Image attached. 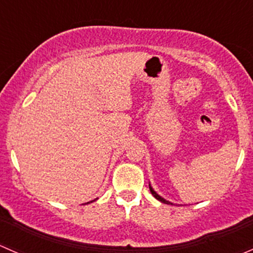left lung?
I'll use <instances>...</instances> for the list:
<instances>
[{"mask_svg":"<svg viewBox=\"0 0 253 253\" xmlns=\"http://www.w3.org/2000/svg\"><path fill=\"white\" fill-rule=\"evenodd\" d=\"M150 191H151V194H152V195H153V196H155V197H156V199H157V200H158V201L163 202V204H170V202H169V201H167V200H165V199H163V197H161V196H160V195H158V194H157V192H156V191H155V190H153V189H152V187H151V185H150ZM171 205H173V204H171Z\"/></svg>","mask_w":253,"mask_h":253,"instance_id":"1","label":"left lung"}]
</instances>
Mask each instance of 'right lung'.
<instances>
[{
  "instance_id": "obj_1",
  "label": "right lung",
  "mask_w": 253,
  "mask_h": 253,
  "mask_svg": "<svg viewBox=\"0 0 253 253\" xmlns=\"http://www.w3.org/2000/svg\"><path fill=\"white\" fill-rule=\"evenodd\" d=\"M96 200H97V199H96ZM93 201H95V200H93ZM91 202H92V201H91ZM87 204H90V202H87Z\"/></svg>"
}]
</instances>
